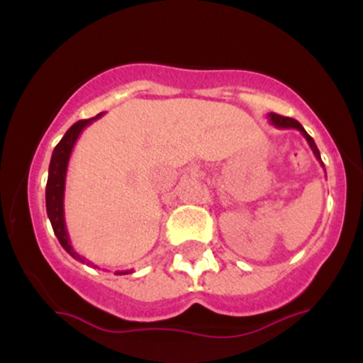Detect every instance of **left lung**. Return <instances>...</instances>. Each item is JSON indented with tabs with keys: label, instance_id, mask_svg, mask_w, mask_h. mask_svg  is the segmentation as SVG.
I'll return each mask as SVG.
<instances>
[{
	"label": "left lung",
	"instance_id": "1",
	"mask_svg": "<svg viewBox=\"0 0 363 363\" xmlns=\"http://www.w3.org/2000/svg\"><path fill=\"white\" fill-rule=\"evenodd\" d=\"M268 119H269V123H272L273 126H277V128H285V129H297V131H301L303 138H306L307 143H309V147H311V150H312V153H314L315 158H318V162H319V164H320V167L324 169V164H323V160H320V153H319L318 147H315L314 140H312L311 136L307 135V131H306V129L302 128V124L298 123V121H295V119H291V118H283V116H280V114H274V112H269V114H268ZM324 172H326V170H324Z\"/></svg>",
	"mask_w": 363,
	"mask_h": 363
}]
</instances>
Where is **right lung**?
I'll return each instance as SVG.
<instances>
[{
    "label": "right lung",
    "instance_id": "right-lung-1",
    "mask_svg": "<svg viewBox=\"0 0 363 363\" xmlns=\"http://www.w3.org/2000/svg\"><path fill=\"white\" fill-rule=\"evenodd\" d=\"M102 116V112L99 116L91 119H83L74 123L68 131L65 133L60 143L56 145L54 148L52 157H51V164H49V176H48V186H45V210H48V216L51 220L52 230L56 234L57 240L62 245L66 252L69 256L74 257L77 261L80 262H86V264L95 266L94 262H90L86 257H83L82 254H78L73 249L72 240H69L68 230H66V222H65V186H66V172H68V164H69V157H72L73 147L77 143L78 136L82 135V131L85 129L89 124L97 121ZM99 268V266H95ZM131 269H123V272H116V274H129Z\"/></svg>",
    "mask_w": 363,
    "mask_h": 363
}]
</instances>
